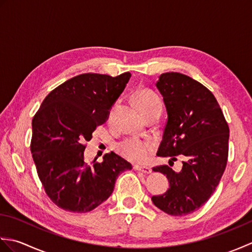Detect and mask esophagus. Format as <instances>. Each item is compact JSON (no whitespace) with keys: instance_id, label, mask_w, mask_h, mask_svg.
<instances>
[{"instance_id":"1","label":"esophagus","mask_w":252,"mask_h":252,"mask_svg":"<svg viewBox=\"0 0 252 252\" xmlns=\"http://www.w3.org/2000/svg\"><path fill=\"white\" fill-rule=\"evenodd\" d=\"M134 169L136 171H141V172H144V173H152V169L149 167H144V165H134Z\"/></svg>"}]
</instances>
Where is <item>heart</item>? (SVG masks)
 <instances>
[{"label":"heart","mask_w":252,"mask_h":252,"mask_svg":"<svg viewBox=\"0 0 252 252\" xmlns=\"http://www.w3.org/2000/svg\"><path fill=\"white\" fill-rule=\"evenodd\" d=\"M134 98L143 114L158 106H161V101H160L158 95L149 89H138L134 94ZM112 114H114V109L110 111V118ZM116 148L122 157L130 161L145 162L152 156L155 149V142L148 140V138L130 136L118 143Z\"/></svg>","instance_id":"1"}]
</instances>
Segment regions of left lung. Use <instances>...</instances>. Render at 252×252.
Wrapping results in <instances>:
<instances>
[{
    "label": "left lung",
    "mask_w": 252,
    "mask_h": 252,
    "mask_svg": "<svg viewBox=\"0 0 252 252\" xmlns=\"http://www.w3.org/2000/svg\"><path fill=\"white\" fill-rule=\"evenodd\" d=\"M156 85L168 112L157 156L175 161L181 155L184 161L180 172L167 164L153 168L167 175L170 187L152 200L170 216H186L198 210L220 183L227 163L229 127L215 95L200 82L165 72Z\"/></svg>",
    "instance_id": "left-lung-1"
}]
</instances>
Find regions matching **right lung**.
<instances>
[{
  "label": "right lung",
  "instance_id": "add662e5",
  "mask_svg": "<svg viewBox=\"0 0 252 252\" xmlns=\"http://www.w3.org/2000/svg\"><path fill=\"white\" fill-rule=\"evenodd\" d=\"M130 78V72L79 74L53 90L32 119L30 149L37 175L46 195L63 210L92 211L108 199L118 175L132 169L114 152L103 162L83 159L87 142L107 121Z\"/></svg>",
  "mask_w": 252,
  "mask_h": 252
}]
</instances>
